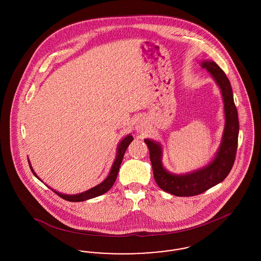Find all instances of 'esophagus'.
Wrapping results in <instances>:
<instances>
[{
  "mask_svg": "<svg viewBox=\"0 0 261 261\" xmlns=\"http://www.w3.org/2000/svg\"><path fill=\"white\" fill-rule=\"evenodd\" d=\"M135 128H136V131L138 133H144L147 129V122L145 119L141 118L137 121L136 125H135Z\"/></svg>",
  "mask_w": 261,
  "mask_h": 261,
  "instance_id": "esophagus-1",
  "label": "esophagus"
}]
</instances>
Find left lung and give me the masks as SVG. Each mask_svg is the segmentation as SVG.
<instances>
[{
  "label": "left lung",
  "mask_w": 261,
  "mask_h": 261,
  "mask_svg": "<svg viewBox=\"0 0 261 261\" xmlns=\"http://www.w3.org/2000/svg\"><path fill=\"white\" fill-rule=\"evenodd\" d=\"M200 65L211 73L220 89L223 99L225 125L221 143L214 158L206 165L194 171L171 173L162 164V144L149 139L144 140L149 148V159L156 184L164 192L176 197L197 196L221 183L231 171L236 158L239 119L230 81L215 62L203 61L200 62Z\"/></svg>",
  "instance_id": "8db88e82"
}]
</instances>
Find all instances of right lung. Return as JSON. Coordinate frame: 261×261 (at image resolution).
I'll return each instance as SVG.
<instances>
[{"instance_id":"1","label":"right lung","mask_w":261,"mask_h":261,"mask_svg":"<svg viewBox=\"0 0 261 261\" xmlns=\"http://www.w3.org/2000/svg\"><path fill=\"white\" fill-rule=\"evenodd\" d=\"M132 141H133V137H132L131 134H128L127 136L124 137L119 142V144L117 146V149H116L115 160H114V162L112 163L110 174L108 175V177L101 183H99V185L93 187V188L89 189V190L83 192V193H79V194H76V195H64V194H62V193L56 192L55 190H53V191L58 196H60L61 198H62V199L68 200V201H73V202L84 201V200H87V199L99 197L100 195L107 193L113 186V184H114V182L116 180L117 174H118V171H119V167L121 165V162H122L123 156H124L125 151H126V149H127L128 146L130 145V143ZM29 165H30V169H31L32 173L34 174L35 177H37L38 179L40 180V178L38 177L37 174L35 173V171L33 170V168H32V166L30 164V162H29Z\"/></svg>"}]
</instances>
